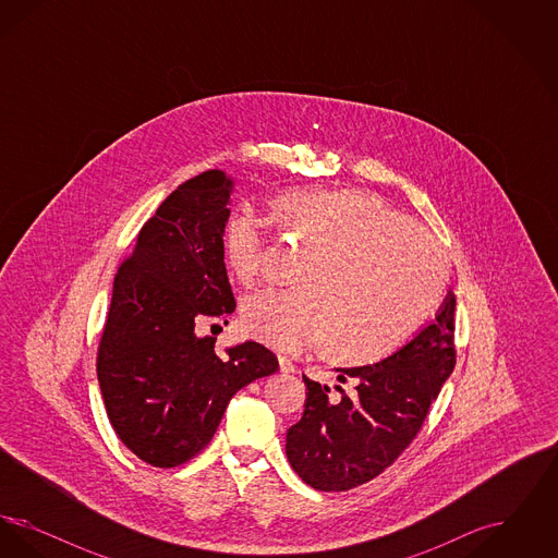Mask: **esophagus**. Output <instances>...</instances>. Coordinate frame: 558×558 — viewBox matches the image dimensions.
I'll return each instance as SVG.
<instances>
[{"label": "esophagus", "mask_w": 558, "mask_h": 558, "mask_svg": "<svg viewBox=\"0 0 558 558\" xmlns=\"http://www.w3.org/2000/svg\"><path fill=\"white\" fill-rule=\"evenodd\" d=\"M278 364H280V371L287 372V374H289V372H294V368H296V366H294V362L289 360V357H284V355H280V357H278Z\"/></svg>", "instance_id": "esophagus-1"}]
</instances>
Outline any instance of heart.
Returning a JSON list of instances; mask_svg holds the SVG:
<instances>
[{
  "instance_id": "heart-1",
  "label": "heart",
  "mask_w": 558,
  "mask_h": 558,
  "mask_svg": "<svg viewBox=\"0 0 558 558\" xmlns=\"http://www.w3.org/2000/svg\"><path fill=\"white\" fill-rule=\"evenodd\" d=\"M274 215L319 253L299 274L303 287L244 299L242 326L262 343L299 353L328 341L337 360L371 364L412 341L444 303V246L371 192L301 187L282 194ZM221 244L242 284L262 280L267 226L255 213H230Z\"/></svg>"
}]
</instances>
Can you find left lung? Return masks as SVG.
<instances>
[{"instance_id": "left-lung-1", "label": "left lung", "mask_w": 558, "mask_h": 558, "mask_svg": "<svg viewBox=\"0 0 558 558\" xmlns=\"http://www.w3.org/2000/svg\"><path fill=\"white\" fill-rule=\"evenodd\" d=\"M456 296L408 345L374 366L339 368L337 393L305 378V412L287 433L294 473L319 492H347L389 469L423 428L456 366Z\"/></svg>"}]
</instances>
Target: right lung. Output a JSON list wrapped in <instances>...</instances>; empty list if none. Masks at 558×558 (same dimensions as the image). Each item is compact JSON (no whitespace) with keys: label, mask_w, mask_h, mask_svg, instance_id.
Instances as JSON below:
<instances>
[{"label":"right lung","mask_w":558,"mask_h":558,"mask_svg":"<svg viewBox=\"0 0 558 558\" xmlns=\"http://www.w3.org/2000/svg\"><path fill=\"white\" fill-rule=\"evenodd\" d=\"M232 182L209 169L173 190L117 269L96 371L108 421L140 460L173 469L211 441L228 401L278 357L255 341L217 351L205 326L236 310L221 232Z\"/></svg>","instance_id":"obj_1"}]
</instances>
